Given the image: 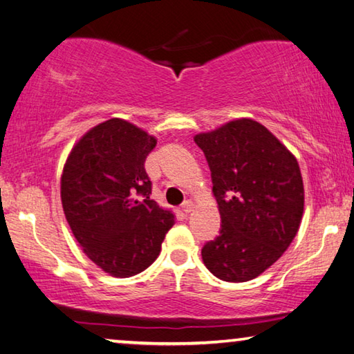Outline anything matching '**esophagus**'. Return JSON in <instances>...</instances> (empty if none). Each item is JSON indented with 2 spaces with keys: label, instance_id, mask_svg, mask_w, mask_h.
Listing matches in <instances>:
<instances>
[{
  "label": "esophagus",
  "instance_id": "obj_1",
  "mask_svg": "<svg viewBox=\"0 0 354 354\" xmlns=\"http://www.w3.org/2000/svg\"><path fill=\"white\" fill-rule=\"evenodd\" d=\"M181 211L185 212V214L192 212V211H194V203H192L190 200H185L183 205H181Z\"/></svg>",
  "mask_w": 354,
  "mask_h": 354
}]
</instances>
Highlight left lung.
<instances>
[{"label": "left lung", "mask_w": 354, "mask_h": 354, "mask_svg": "<svg viewBox=\"0 0 354 354\" xmlns=\"http://www.w3.org/2000/svg\"><path fill=\"white\" fill-rule=\"evenodd\" d=\"M195 143L211 169L220 236L201 257L227 283L254 279L273 266L295 239L304 209L303 178L289 149L251 118H239Z\"/></svg>", "instance_id": "obj_1"}]
</instances>
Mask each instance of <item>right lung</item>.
Masks as SVG:
<instances>
[{"instance_id":"obj_1","label":"right lung","mask_w":354,"mask_h":354,"mask_svg":"<svg viewBox=\"0 0 354 354\" xmlns=\"http://www.w3.org/2000/svg\"><path fill=\"white\" fill-rule=\"evenodd\" d=\"M158 140L122 118L87 131L61 178L65 218L88 259L117 278L156 261L175 215L149 198L145 159Z\"/></svg>"}]
</instances>
